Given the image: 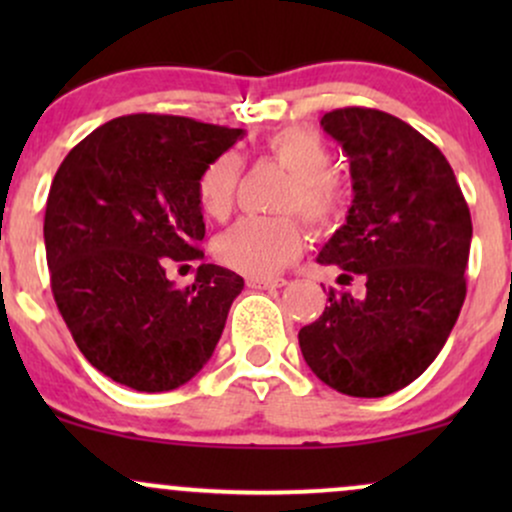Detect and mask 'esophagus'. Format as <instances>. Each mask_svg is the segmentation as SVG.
Returning a JSON list of instances; mask_svg holds the SVG:
<instances>
[{
  "instance_id": "34e87169",
  "label": "esophagus",
  "mask_w": 512,
  "mask_h": 512,
  "mask_svg": "<svg viewBox=\"0 0 512 512\" xmlns=\"http://www.w3.org/2000/svg\"><path fill=\"white\" fill-rule=\"evenodd\" d=\"M284 284V279H260V276H250L248 279L250 289H281Z\"/></svg>"
}]
</instances>
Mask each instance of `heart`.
Returning a JSON list of instances; mask_svg holds the SVG:
<instances>
[{
    "mask_svg": "<svg viewBox=\"0 0 512 512\" xmlns=\"http://www.w3.org/2000/svg\"><path fill=\"white\" fill-rule=\"evenodd\" d=\"M267 156L289 170L279 209L298 211L313 231H330L344 219V180L332 173L330 146L313 129L284 127L264 144ZM243 163L236 154L211 158L197 178V199L204 214L223 219L236 202ZM303 248V228L293 216H245L223 231L214 243V255L223 267L245 276H274L298 257Z\"/></svg>",
    "mask_w": 512,
    "mask_h": 512,
    "instance_id": "1",
    "label": "heart"
}]
</instances>
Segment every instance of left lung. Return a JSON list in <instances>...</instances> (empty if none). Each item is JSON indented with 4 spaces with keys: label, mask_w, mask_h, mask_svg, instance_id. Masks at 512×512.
Listing matches in <instances>:
<instances>
[{
    "label": "left lung",
    "mask_w": 512,
    "mask_h": 512,
    "mask_svg": "<svg viewBox=\"0 0 512 512\" xmlns=\"http://www.w3.org/2000/svg\"><path fill=\"white\" fill-rule=\"evenodd\" d=\"M320 125L349 156L354 202L317 262L342 267V279L361 274L366 293L330 289L298 344L325 385L385 397L414 383L448 342L467 296L472 216L448 158L399 117L339 108Z\"/></svg>",
    "instance_id": "obj_1"
}]
</instances>
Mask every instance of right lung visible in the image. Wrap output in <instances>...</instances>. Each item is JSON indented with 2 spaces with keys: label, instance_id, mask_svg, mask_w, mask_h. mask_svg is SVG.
<instances>
[{
  "label": "right lung",
  "instance_id": "add662e5",
  "mask_svg": "<svg viewBox=\"0 0 512 512\" xmlns=\"http://www.w3.org/2000/svg\"><path fill=\"white\" fill-rule=\"evenodd\" d=\"M243 129L192 117H115L69 151L45 209L57 308L93 368L139 392L192 380L219 344L245 281L199 264L178 289L173 264L202 260L197 178Z\"/></svg>",
  "mask_w": 512,
  "mask_h": 512
}]
</instances>
